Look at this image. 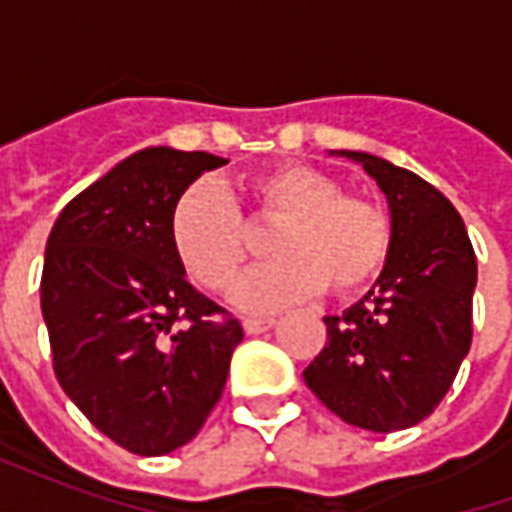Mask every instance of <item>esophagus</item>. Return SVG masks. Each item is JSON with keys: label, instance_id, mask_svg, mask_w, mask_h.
Masks as SVG:
<instances>
[{"label": "esophagus", "instance_id": "1", "mask_svg": "<svg viewBox=\"0 0 512 512\" xmlns=\"http://www.w3.org/2000/svg\"><path fill=\"white\" fill-rule=\"evenodd\" d=\"M274 318H246L244 321V332L246 334H263L274 326Z\"/></svg>", "mask_w": 512, "mask_h": 512}]
</instances>
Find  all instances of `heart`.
Masks as SVG:
<instances>
[{
	"mask_svg": "<svg viewBox=\"0 0 512 512\" xmlns=\"http://www.w3.org/2000/svg\"><path fill=\"white\" fill-rule=\"evenodd\" d=\"M249 216L279 222L268 241L277 257L235 282L233 304L274 312L312 299L329 285L334 296L365 290L384 271L392 224L376 202L343 194V186L307 164H277L244 183ZM169 241L197 285L224 290L249 255L246 227L230 194L216 183H194L169 213Z\"/></svg>",
	"mask_w": 512,
	"mask_h": 512,
	"instance_id": "1",
	"label": "heart"
}]
</instances>
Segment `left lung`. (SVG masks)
I'll use <instances>...</instances> for the list:
<instances>
[{"label": "left lung", "instance_id": "1", "mask_svg": "<svg viewBox=\"0 0 512 512\" xmlns=\"http://www.w3.org/2000/svg\"><path fill=\"white\" fill-rule=\"evenodd\" d=\"M386 194L392 249L365 299L326 315V348L304 370L323 406L356 428L392 433L433 414L472 348L477 257L461 213L428 180L362 150Z\"/></svg>", "mask_w": 512, "mask_h": 512}]
</instances>
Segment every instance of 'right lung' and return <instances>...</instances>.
Listing matches in <instances>:
<instances>
[{
  "label": "right lung",
  "instance_id": "1",
  "mask_svg": "<svg viewBox=\"0 0 512 512\" xmlns=\"http://www.w3.org/2000/svg\"><path fill=\"white\" fill-rule=\"evenodd\" d=\"M205 150L145 147L76 194L51 227L40 279L57 381L84 417L134 455H167L219 403L241 323L186 279L169 213Z\"/></svg>",
  "mask_w": 512,
  "mask_h": 512
}]
</instances>
